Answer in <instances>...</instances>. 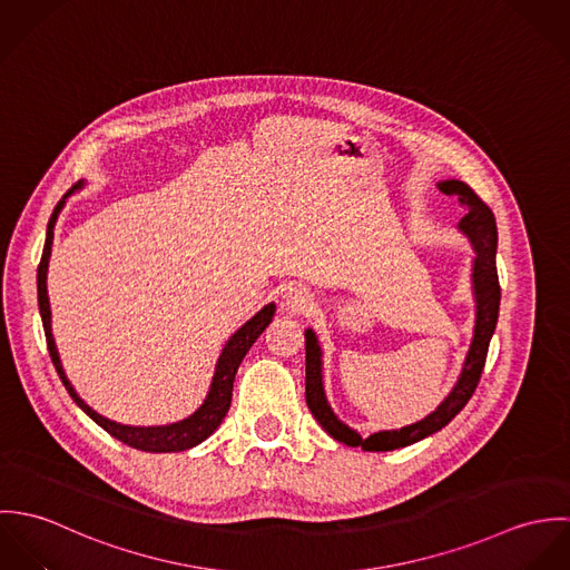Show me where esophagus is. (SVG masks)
<instances>
[{"mask_svg":"<svg viewBox=\"0 0 570 570\" xmlns=\"http://www.w3.org/2000/svg\"><path fill=\"white\" fill-rule=\"evenodd\" d=\"M312 303V296L305 287H289L283 296V305L292 312H305Z\"/></svg>","mask_w":570,"mask_h":570,"instance_id":"1","label":"esophagus"}]
</instances>
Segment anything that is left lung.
<instances>
[{
  "mask_svg": "<svg viewBox=\"0 0 570 570\" xmlns=\"http://www.w3.org/2000/svg\"><path fill=\"white\" fill-rule=\"evenodd\" d=\"M441 193L454 195L459 204L465 208V217L461 219L459 228L472 239L476 249L474 258V294H476V326H474V340L470 346V353L465 357V366L461 371V377L452 393L445 397V402L436 407L432 414H428L423 421H416L402 430H384L375 432L368 439H362L355 430L344 425L333 410L326 404L325 391H323V362H321V346L316 340V333L312 328L305 331V400L316 421L325 428L335 441L346 443L351 448H362L366 452H389L397 448H406L410 443H416L436 430L445 428L463 407L472 400L481 373L485 368L488 360L489 340L495 331L498 323V309H500V283H498V269H495V247H498V228L495 217L488 204L461 179H445L439 181Z\"/></svg>",
  "mask_w": 570,
  "mask_h": 570,
  "instance_id": "obj_1",
  "label": "left lung"
}]
</instances>
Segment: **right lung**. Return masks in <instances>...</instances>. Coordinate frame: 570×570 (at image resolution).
I'll list each match as a JSON object with an SVG mask.
<instances>
[{"label": "right lung", "mask_w": 570, "mask_h": 570, "mask_svg": "<svg viewBox=\"0 0 570 570\" xmlns=\"http://www.w3.org/2000/svg\"><path fill=\"white\" fill-rule=\"evenodd\" d=\"M81 184L72 186L63 199L57 204L50 222H48V233H46V245H43V254H41V263L37 267V298H39V314H41V323H43V331H46V344L52 357V364L66 386V391L70 393V397L77 402V406L81 407L87 416H91L105 432H109L114 439L142 450V452H181L188 450L197 443H202L204 439H208L219 423L224 421L226 412L230 410V402H233V384H235V375L237 368L245 357V353L249 351V346L256 342V337L265 331V326L272 323L274 316V305H265L252 321H247L224 346L217 368H215V377L210 384V393L204 402V406L199 407L195 414H190L184 421L170 423V425H160V428H131V425H120L116 421H109L105 416H100L98 412H94L91 407L82 402L81 397L75 393L72 384L68 382L61 362H59V353L52 340V331H50V303H48V289H46V274H48V258H50V249H52V230L57 224V215L63 208L66 197L77 190Z\"/></svg>", "instance_id": "1"}]
</instances>
